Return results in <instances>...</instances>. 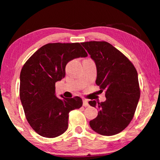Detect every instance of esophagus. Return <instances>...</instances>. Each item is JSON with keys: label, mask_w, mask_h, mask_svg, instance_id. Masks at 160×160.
Instances as JSON below:
<instances>
[{"label": "esophagus", "mask_w": 160, "mask_h": 160, "mask_svg": "<svg viewBox=\"0 0 160 160\" xmlns=\"http://www.w3.org/2000/svg\"><path fill=\"white\" fill-rule=\"evenodd\" d=\"M83 106L84 107H88L89 106V104H88V100L87 99H83Z\"/></svg>", "instance_id": "obj_1"}]
</instances>
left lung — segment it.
Segmentation results:
<instances>
[{"label": "left lung", "mask_w": 160, "mask_h": 160, "mask_svg": "<svg viewBox=\"0 0 160 160\" xmlns=\"http://www.w3.org/2000/svg\"><path fill=\"white\" fill-rule=\"evenodd\" d=\"M97 66L96 84L105 90L106 101H90L99 110L90 121L91 128L102 135L123 131L133 118L140 91L138 72L125 55L107 42L81 43Z\"/></svg>", "instance_id": "left-lung-1"}]
</instances>
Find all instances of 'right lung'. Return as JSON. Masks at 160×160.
<instances>
[{
	"label": "right lung",
	"mask_w": 160,
	"mask_h": 160,
	"mask_svg": "<svg viewBox=\"0 0 160 160\" xmlns=\"http://www.w3.org/2000/svg\"><path fill=\"white\" fill-rule=\"evenodd\" d=\"M86 56L80 43H50L24 64L20 77V100L29 124L41 136L51 138L63 134L68 126L69 112L82 107L79 97H56L55 85L65 77L70 61Z\"/></svg>",
	"instance_id": "right-lung-1"
}]
</instances>
